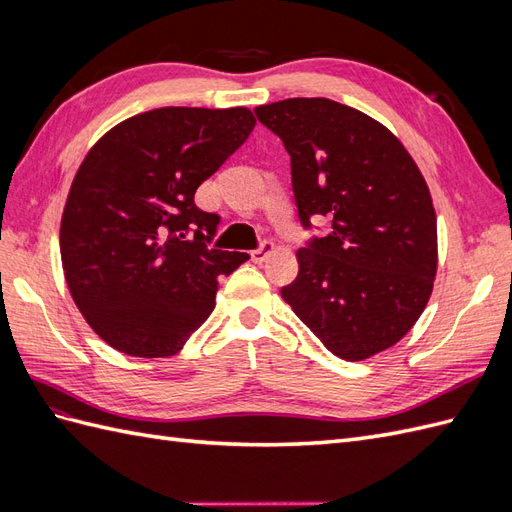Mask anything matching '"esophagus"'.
Returning <instances> with one entry per match:
<instances>
[{"instance_id": "obj_1", "label": "esophagus", "mask_w": 512, "mask_h": 512, "mask_svg": "<svg viewBox=\"0 0 512 512\" xmlns=\"http://www.w3.org/2000/svg\"><path fill=\"white\" fill-rule=\"evenodd\" d=\"M271 254H273V243L271 241H262L258 250L252 252V260L260 265V262H265Z\"/></svg>"}]
</instances>
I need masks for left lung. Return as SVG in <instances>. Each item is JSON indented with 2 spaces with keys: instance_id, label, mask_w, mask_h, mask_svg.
Instances as JSON below:
<instances>
[{
  "instance_id": "8db88e82",
  "label": "left lung",
  "mask_w": 512,
  "mask_h": 512,
  "mask_svg": "<svg viewBox=\"0 0 512 512\" xmlns=\"http://www.w3.org/2000/svg\"><path fill=\"white\" fill-rule=\"evenodd\" d=\"M254 113L290 156L299 220L331 232L297 252L284 301L344 361L395 346L423 314L438 271L427 183L380 121L329 98H288Z\"/></svg>"
}]
</instances>
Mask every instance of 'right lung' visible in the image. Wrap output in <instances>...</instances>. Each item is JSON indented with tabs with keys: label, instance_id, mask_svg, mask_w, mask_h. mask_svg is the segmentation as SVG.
<instances>
[{
	"label": "right lung",
	"instance_id": "add662e5",
	"mask_svg": "<svg viewBox=\"0 0 512 512\" xmlns=\"http://www.w3.org/2000/svg\"><path fill=\"white\" fill-rule=\"evenodd\" d=\"M254 126L245 106H164L117 123L89 149L59 250L76 307L111 348L177 354L213 312L218 277L250 258L211 250L220 215L198 209L194 194Z\"/></svg>",
	"mask_w": 512,
	"mask_h": 512
}]
</instances>
